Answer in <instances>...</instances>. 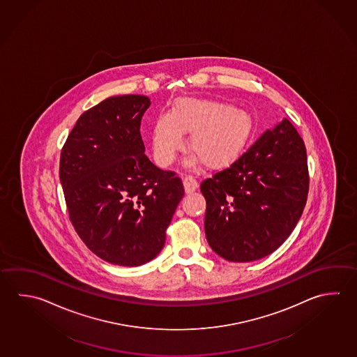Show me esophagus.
I'll return each instance as SVG.
<instances>
[{"label":"esophagus","instance_id":"esophagus-1","mask_svg":"<svg viewBox=\"0 0 357 357\" xmlns=\"http://www.w3.org/2000/svg\"><path fill=\"white\" fill-rule=\"evenodd\" d=\"M183 188H185V191L188 194H191V192H194L196 188H199V182L195 178L194 176H185L183 177Z\"/></svg>","mask_w":357,"mask_h":357}]
</instances>
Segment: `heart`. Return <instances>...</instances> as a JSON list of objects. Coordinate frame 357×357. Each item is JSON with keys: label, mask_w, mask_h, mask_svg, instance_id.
<instances>
[{"label": "heart", "mask_w": 357, "mask_h": 357, "mask_svg": "<svg viewBox=\"0 0 357 357\" xmlns=\"http://www.w3.org/2000/svg\"><path fill=\"white\" fill-rule=\"evenodd\" d=\"M254 121L233 104L178 98L169 113H161L152 127L155 162L167 167L185 147L183 133H191L190 149L208 169L227 167L239 158L253 136Z\"/></svg>", "instance_id": "obj_1"}]
</instances>
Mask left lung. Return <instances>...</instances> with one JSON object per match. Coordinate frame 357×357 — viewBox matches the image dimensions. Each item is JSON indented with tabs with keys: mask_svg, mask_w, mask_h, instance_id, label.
<instances>
[{
	"mask_svg": "<svg viewBox=\"0 0 357 357\" xmlns=\"http://www.w3.org/2000/svg\"><path fill=\"white\" fill-rule=\"evenodd\" d=\"M308 188L305 142L283 119L229 167L202 182L208 245L235 263L269 255L294 230Z\"/></svg>",
	"mask_w": 357,
	"mask_h": 357,
	"instance_id": "8db88e82",
	"label": "left lung"
}]
</instances>
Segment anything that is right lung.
Segmentation results:
<instances>
[{
  "label": "right lung",
  "mask_w": 357,
  "mask_h": 357,
  "mask_svg": "<svg viewBox=\"0 0 357 357\" xmlns=\"http://www.w3.org/2000/svg\"><path fill=\"white\" fill-rule=\"evenodd\" d=\"M144 96H118L85 110L65 141L59 176L73 227L100 259L142 266L161 252L185 190L144 155Z\"/></svg>",
  "instance_id": "1"
}]
</instances>
